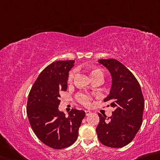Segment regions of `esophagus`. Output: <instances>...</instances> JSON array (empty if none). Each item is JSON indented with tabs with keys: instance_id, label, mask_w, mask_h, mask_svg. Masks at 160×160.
Returning a JSON list of instances; mask_svg holds the SVG:
<instances>
[{
	"instance_id": "34e87169",
	"label": "esophagus",
	"mask_w": 160,
	"mask_h": 160,
	"mask_svg": "<svg viewBox=\"0 0 160 160\" xmlns=\"http://www.w3.org/2000/svg\"><path fill=\"white\" fill-rule=\"evenodd\" d=\"M85 112H86V115L88 116V115H90L91 114V112L89 111V110H85Z\"/></svg>"
}]
</instances>
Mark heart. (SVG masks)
<instances>
[{
	"mask_svg": "<svg viewBox=\"0 0 160 160\" xmlns=\"http://www.w3.org/2000/svg\"><path fill=\"white\" fill-rule=\"evenodd\" d=\"M74 74H75V71L74 70H72V71L70 72L69 77H68V81L69 82H71V81L73 79V78L74 77ZM98 74H103V72L101 69H93V71L91 72V76L93 75H96ZM77 98L78 100V101L80 103H82L83 105L88 106L90 104V101H91V97L88 96V95L80 93L77 94Z\"/></svg>",
	"mask_w": 160,
	"mask_h": 160,
	"instance_id": "1",
	"label": "heart"
}]
</instances>
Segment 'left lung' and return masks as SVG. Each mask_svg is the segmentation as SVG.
Returning <instances> with one entry per match:
<instances>
[{
  "label": "left lung",
  "mask_w": 160,
  "mask_h": 160,
  "mask_svg": "<svg viewBox=\"0 0 160 160\" xmlns=\"http://www.w3.org/2000/svg\"><path fill=\"white\" fill-rule=\"evenodd\" d=\"M110 72L112 87L104 102L110 101L114 110L110 117L98 114L96 132L105 146L119 148L132 141L142 122L144 98L141 86L124 64L114 59L99 60Z\"/></svg>",
  "instance_id": "left-lung-1"
}]
</instances>
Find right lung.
I'll list each match as a JSON object with an SVG mask.
<instances>
[{"mask_svg": "<svg viewBox=\"0 0 160 160\" xmlns=\"http://www.w3.org/2000/svg\"><path fill=\"white\" fill-rule=\"evenodd\" d=\"M74 60L57 61L47 66L33 83L27 112L32 130L40 141L54 149H63L77 141L83 110L72 109L66 117L58 110L60 92L67 89L69 72Z\"/></svg>", "mask_w": 160, "mask_h": 160, "instance_id": "right-lung-1", "label": "right lung"}]
</instances>
